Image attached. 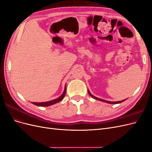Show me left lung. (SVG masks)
Returning a JSON list of instances; mask_svg holds the SVG:
<instances>
[{
  "label": "left lung",
  "instance_id": "8db88e82",
  "mask_svg": "<svg viewBox=\"0 0 152 152\" xmlns=\"http://www.w3.org/2000/svg\"><path fill=\"white\" fill-rule=\"evenodd\" d=\"M88 93H89V94L91 96L92 98H94L95 99H97V100H99V101H101V102H104V103H109V104H118V103H122V102H124V101H126V99H124V100H122V101H119V102H108V101H106V100H104V99H100V98H96V97H95L94 96H93V94H92L90 92H89V91L88 90Z\"/></svg>",
  "mask_w": 152,
  "mask_h": 152
}]
</instances>
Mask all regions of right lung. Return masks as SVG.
Returning <instances> with one entry per match:
<instances>
[{
	"mask_svg": "<svg viewBox=\"0 0 152 152\" xmlns=\"http://www.w3.org/2000/svg\"><path fill=\"white\" fill-rule=\"evenodd\" d=\"M66 86H65V89H64L63 91V93L62 94V95L61 96H59V97L57 99H55L54 100H51V101H49V102H42V103H32L34 104L37 105V106H39V107H49V106H50L52 104H54L56 103H58L61 101L64 97H65V94H66Z\"/></svg>",
	"mask_w": 152,
	"mask_h": 152,
	"instance_id": "add662e5",
	"label": "right lung"
}]
</instances>
